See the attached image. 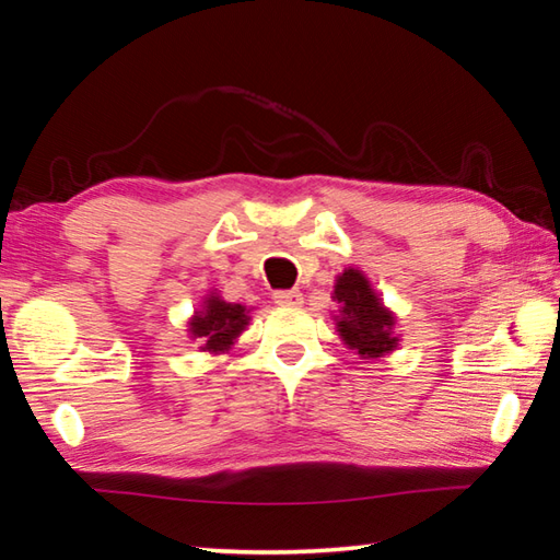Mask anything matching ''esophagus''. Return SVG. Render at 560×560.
<instances>
[{
	"label": "esophagus",
	"instance_id": "obj_1",
	"mask_svg": "<svg viewBox=\"0 0 560 560\" xmlns=\"http://www.w3.org/2000/svg\"><path fill=\"white\" fill-rule=\"evenodd\" d=\"M273 303H279V306H301L303 293L299 289L273 291Z\"/></svg>",
	"mask_w": 560,
	"mask_h": 560
}]
</instances>
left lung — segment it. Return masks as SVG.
Returning a JSON list of instances; mask_svg holds the SVG:
<instances>
[{
	"instance_id": "8db88e82",
	"label": "left lung",
	"mask_w": 560,
	"mask_h": 560,
	"mask_svg": "<svg viewBox=\"0 0 560 560\" xmlns=\"http://www.w3.org/2000/svg\"><path fill=\"white\" fill-rule=\"evenodd\" d=\"M334 301L340 303V316H336L340 338L360 358H381L397 346V338L393 336L395 316L383 306L358 269L340 273Z\"/></svg>"
}]
</instances>
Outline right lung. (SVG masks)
<instances>
[{"label":"right lung","instance_id":"1","mask_svg":"<svg viewBox=\"0 0 560 560\" xmlns=\"http://www.w3.org/2000/svg\"><path fill=\"white\" fill-rule=\"evenodd\" d=\"M246 324H249V316H246L242 303H226L220 296H210L205 301L202 311H197L189 320V334L192 338H200V343H205L202 350L224 353L232 348Z\"/></svg>","mask_w":560,"mask_h":560}]
</instances>
